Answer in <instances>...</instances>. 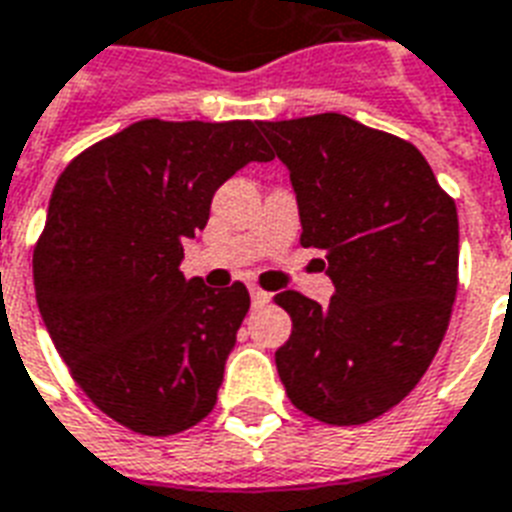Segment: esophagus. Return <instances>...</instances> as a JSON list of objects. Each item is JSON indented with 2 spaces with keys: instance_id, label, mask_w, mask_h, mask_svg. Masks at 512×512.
Masks as SVG:
<instances>
[{
  "instance_id": "1",
  "label": "esophagus",
  "mask_w": 512,
  "mask_h": 512,
  "mask_svg": "<svg viewBox=\"0 0 512 512\" xmlns=\"http://www.w3.org/2000/svg\"><path fill=\"white\" fill-rule=\"evenodd\" d=\"M249 295H252V306H265V303L271 300V292L260 290V287H255V284L249 287Z\"/></svg>"
}]
</instances>
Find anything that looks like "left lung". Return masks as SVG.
Segmentation results:
<instances>
[{
    "mask_svg": "<svg viewBox=\"0 0 512 512\" xmlns=\"http://www.w3.org/2000/svg\"><path fill=\"white\" fill-rule=\"evenodd\" d=\"M290 169L300 244L325 252L327 306L295 290L276 303L292 335L276 370L292 405L333 427L378 419L427 373L459 284V217L411 142L338 112L265 120Z\"/></svg>",
    "mask_w": 512,
    "mask_h": 512,
    "instance_id": "obj_1",
    "label": "left lung"
}]
</instances>
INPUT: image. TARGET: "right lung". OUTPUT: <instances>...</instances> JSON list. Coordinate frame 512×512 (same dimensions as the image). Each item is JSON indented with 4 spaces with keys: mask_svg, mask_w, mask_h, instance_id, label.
<instances>
[{
    "mask_svg": "<svg viewBox=\"0 0 512 512\" xmlns=\"http://www.w3.org/2000/svg\"><path fill=\"white\" fill-rule=\"evenodd\" d=\"M271 158L257 120L152 117L58 177L34 247L39 314L77 386L131 432L166 438L212 413L249 292L185 279L182 244L225 179Z\"/></svg>",
    "mask_w": 512,
    "mask_h": 512,
    "instance_id": "1",
    "label": "right lung"
}]
</instances>
